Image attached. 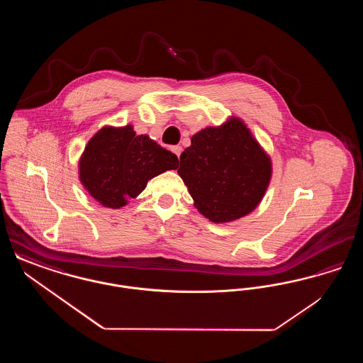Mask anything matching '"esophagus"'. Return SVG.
<instances>
[{"instance_id":"obj_1","label":"esophagus","mask_w":363,"mask_h":363,"mask_svg":"<svg viewBox=\"0 0 363 363\" xmlns=\"http://www.w3.org/2000/svg\"><path fill=\"white\" fill-rule=\"evenodd\" d=\"M173 152L174 154H175V155L179 157V155H181V152H182V147H181V145H174Z\"/></svg>"}]
</instances>
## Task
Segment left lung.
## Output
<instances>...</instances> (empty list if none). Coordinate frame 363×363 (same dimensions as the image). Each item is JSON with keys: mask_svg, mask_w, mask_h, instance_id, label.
I'll list each match as a JSON object with an SVG mask.
<instances>
[{"mask_svg": "<svg viewBox=\"0 0 363 363\" xmlns=\"http://www.w3.org/2000/svg\"><path fill=\"white\" fill-rule=\"evenodd\" d=\"M190 140L178 174L201 215L213 223H228L259 206L271 181L272 162L241 118L208 126Z\"/></svg>", "mask_w": 363, "mask_h": 363, "instance_id": "obj_1", "label": "left lung"}]
</instances>
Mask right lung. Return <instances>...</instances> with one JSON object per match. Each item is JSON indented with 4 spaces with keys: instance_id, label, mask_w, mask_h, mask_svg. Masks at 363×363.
<instances>
[{
    "instance_id": "obj_1",
    "label": "right lung",
    "mask_w": 363,
    "mask_h": 363,
    "mask_svg": "<svg viewBox=\"0 0 363 363\" xmlns=\"http://www.w3.org/2000/svg\"><path fill=\"white\" fill-rule=\"evenodd\" d=\"M178 167V157L132 125L104 126L84 148L79 178L84 189L106 208L123 207L156 175Z\"/></svg>"
}]
</instances>
